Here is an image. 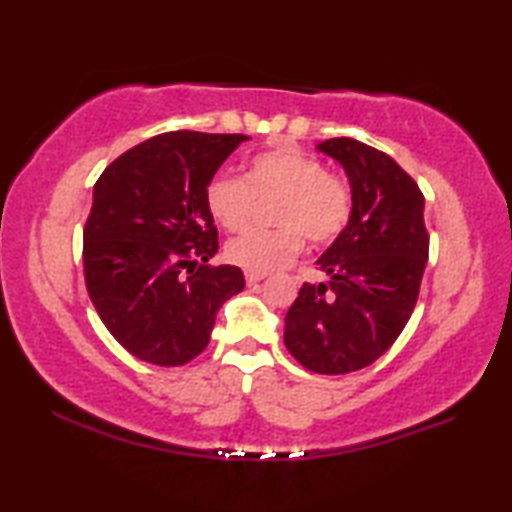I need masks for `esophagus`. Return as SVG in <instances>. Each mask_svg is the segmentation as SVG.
Returning a JSON list of instances; mask_svg holds the SVG:
<instances>
[{"mask_svg": "<svg viewBox=\"0 0 512 512\" xmlns=\"http://www.w3.org/2000/svg\"><path fill=\"white\" fill-rule=\"evenodd\" d=\"M266 277V273H250V271H246V282L250 284V287H255L257 282H262Z\"/></svg>", "mask_w": 512, "mask_h": 512, "instance_id": "obj_1", "label": "esophagus"}]
</instances>
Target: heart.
I'll return each mask as SVG.
<instances>
[{"label": "heart", "mask_w": 512, "mask_h": 512, "mask_svg": "<svg viewBox=\"0 0 512 512\" xmlns=\"http://www.w3.org/2000/svg\"><path fill=\"white\" fill-rule=\"evenodd\" d=\"M280 196L275 230H248L225 246V257L250 273H271L289 264L305 235L314 244H329L352 216V192L341 178L327 173L314 155L284 144L250 155L244 178L216 176L205 187V210L216 225L239 232L250 219L255 198Z\"/></svg>", "instance_id": "b5f03b06"}]
</instances>
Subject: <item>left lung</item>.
Here are the masks:
<instances>
[{"mask_svg":"<svg viewBox=\"0 0 512 512\" xmlns=\"http://www.w3.org/2000/svg\"><path fill=\"white\" fill-rule=\"evenodd\" d=\"M343 167L350 223L316 259L329 282L302 284L284 318V343L318 375L377 361L409 323L429 257L424 196L391 155L334 137L316 144Z\"/></svg>","mask_w":512,"mask_h":512,"instance_id":"8db88e82","label":"left lung"}]
</instances>
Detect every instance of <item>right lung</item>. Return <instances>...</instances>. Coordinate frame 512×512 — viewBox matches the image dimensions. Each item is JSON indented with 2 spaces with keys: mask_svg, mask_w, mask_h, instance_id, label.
Instances as JSON below:
<instances>
[{
  "mask_svg": "<svg viewBox=\"0 0 512 512\" xmlns=\"http://www.w3.org/2000/svg\"><path fill=\"white\" fill-rule=\"evenodd\" d=\"M246 135L162 133L128 149L92 189L83 271L108 332L155 366H183L210 343L216 311L244 291L241 268L207 266L219 232L205 187Z\"/></svg>",
  "mask_w": 512,
  "mask_h": 512,
  "instance_id": "obj_1",
  "label": "right lung"
}]
</instances>
